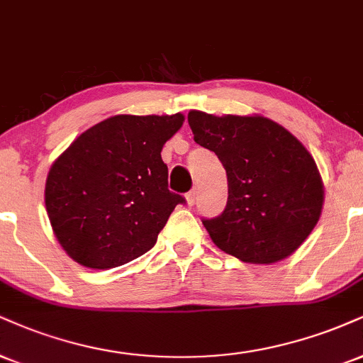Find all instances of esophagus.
Returning a JSON list of instances; mask_svg holds the SVG:
<instances>
[{"instance_id": "34e87169", "label": "esophagus", "mask_w": 363, "mask_h": 363, "mask_svg": "<svg viewBox=\"0 0 363 363\" xmlns=\"http://www.w3.org/2000/svg\"><path fill=\"white\" fill-rule=\"evenodd\" d=\"M196 194H198V193H196V189H191V191H189V193H187V194H186L187 204H189V206H193V204L196 203Z\"/></svg>"}]
</instances>
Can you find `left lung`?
<instances>
[{"label":"left lung","instance_id":"obj_1","mask_svg":"<svg viewBox=\"0 0 363 363\" xmlns=\"http://www.w3.org/2000/svg\"><path fill=\"white\" fill-rule=\"evenodd\" d=\"M194 142L215 152L228 177L221 215L203 218L218 248L250 264L286 259L309 237L323 184L298 138L264 116L187 115Z\"/></svg>","mask_w":363,"mask_h":363}]
</instances>
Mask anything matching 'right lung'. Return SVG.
<instances>
[{
    "label": "right lung",
    "instance_id": "1",
    "mask_svg": "<svg viewBox=\"0 0 363 363\" xmlns=\"http://www.w3.org/2000/svg\"><path fill=\"white\" fill-rule=\"evenodd\" d=\"M184 116L118 115L93 128L52 165L45 206L59 243L91 269L132 262L155 245L181 194L167 187L164 143Z\"/></svg>",
    "mask_w": 363,
    "mask_h": 363
}]
</instances>
